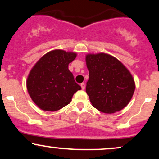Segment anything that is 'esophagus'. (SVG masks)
I'll list each match as a JSON object with an SVG mask.
<instances>
[{
  "label": "esophagus",
  "instance_id": "34e87169",
  "mask_svg": "<svg viewBox=\"0 0 159 159\" xmlns=\"http://www.w3.org/2000/svg\"><path fill=\"white\" fill-rule=\"evenodd\" d=\"M81 87L82 90H84V89H85V84L84 83H81Z\"/></svg>",
  "mask_w": 159,
  "mask_h": 159
}]
</instances>
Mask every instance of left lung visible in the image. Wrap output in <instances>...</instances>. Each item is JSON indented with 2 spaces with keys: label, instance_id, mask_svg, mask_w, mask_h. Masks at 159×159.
I'll use <instances>...</instances> for the list:
<instances>
[{
  "label": "left lung",
  "instance_id": "8db88e82",
  "mask_svg": "<svg viewBox=\"0 0 159 159\" xmlns=\"http://www.w3.org/2000/svg\"><path fill=\"white\" fill-rule=\"evenodd\" d=\"M86 64L89 71L86 92L93 106L105 114L126 107L135 90L134 78L126 67L105 53L87 54Z\"/></svg>",
  "mask_w": 159,
  "mask_h": 159
}]
</instances>
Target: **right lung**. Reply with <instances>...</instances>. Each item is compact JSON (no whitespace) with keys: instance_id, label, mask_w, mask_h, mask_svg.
<instances>
[{"instance_id":"1","label":"right lung","mask_w":159,"mask_h":159,"mask_svg":"<svg viewBox=\"0 0 159 159\" xmlns=\"http://www.w3.org/2000/svg\"><path fill=\"white\" fill-rule=\"evenodd\" d=\"M77 54L61 49L43 55L30 70L27 89L31 99L40 109L55 111L72 101L75 93L81 89L69 70V64Z\"/></svg>"}]
</instances>
